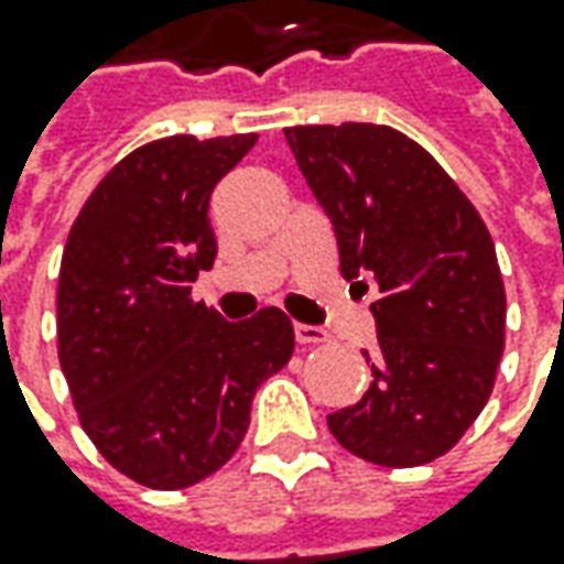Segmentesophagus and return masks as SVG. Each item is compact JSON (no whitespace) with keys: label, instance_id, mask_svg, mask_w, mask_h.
Masks as SVG:
<instances>
[{"label":"esophagus","instance_id":"34e87169","mask_svg":"<svg viewBox=\"0 0 564 564\" xmlns=\"http://www.w3.org/2000/svg\"><path fill=\"white\" fill-rule=\"evenodd\" d=\"M296 343L300 346H318V343H327V330L324 327H315V324H296Z\"/></svg>","mask_w":564,"mask_h":564}]
</instances>
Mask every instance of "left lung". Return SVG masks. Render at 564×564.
Instances as JSON below:
<instances>
[{
    "instance_id": "8db88e82",
    "label": "left lung",
    "mask_w": 564,
    "mask_h": 564,
    "mask_svg": "<svg viewBox=\"0 0 564 564\" xmlns=\"http://www.w3.org/2000/svg\"><path fill=\"white\" fill-rule=\"evenodd\" d=\"M305 184L334 224L346 281L375 278L368 393L327 427L383 468L456 446L494 393L506 286L487 224L427 149L383 124L286 127ZM368 290V283H365Z\"/></svg>"
}]
</instances>
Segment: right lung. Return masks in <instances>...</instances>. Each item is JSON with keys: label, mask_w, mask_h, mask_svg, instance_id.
Here are the masks:
<instances>
[{"label": "right lung", "mask_w": 564, "mask_h": 564, "mask_svg": "<svg viewBox=\"0 0 564 564\" xmlns=\"http://www.w3.org/2000/svg\"><path fill=\"white\" fill-rule=\"evenodd\" d=\"M256 133L167 137L102 177L58 271V361L87 437L130 480L184 490L243 443L252 397L293 356V324L268 305L224 321L189 300L218 240L212 189Z\"/></svg>", "instance_id": "obj_1"}]
</instances>
